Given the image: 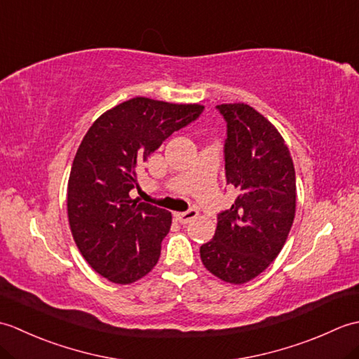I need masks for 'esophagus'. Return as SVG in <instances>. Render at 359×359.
<instances>
[{"label": "esophagus", "mask_w": 359, "mask_h": 359, "mask_svg": "<svg viewBox=\"0 0 359 359\" xmlns=\"http://www.w3.org/2000/svg\"><path fill=\"white\" fill-rule=\"evenodd\" d=\"M197 215H199V212H197V210L191 208V210H188L185 212H174V217H175V220H177L179 224L185 225L188 222H191L193 219H196Z\"/></svg>", "instance_id": "obj_1"}]
</instances>
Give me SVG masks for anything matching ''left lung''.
Returning a JSON list of instances; mask_svg holds the SVG:
<instances>
[{
    "instance_id": "8db88e82",
    "label": "left lung",
    "mask_w": 359,
    "mask_h": 359,
    "mask_svg": "<svg viewBox=\"0 0 359 359\" xmlns=\"http://www.w3.org/2000/svg\"><path fill=\"white\" fill-rule=\"evenodd\" d=\"M217 109L226 121V184L239 196L217 216L201 259L216 278L241 285L259 276L284 247L296 212V175L284 139L262 114L245 103Z\"/></svg>"
}]
</instances>
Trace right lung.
Returning a JSON list of instances; mask_svg holds the SVG:
<instances>
[{
  "instance_id": "1",
  "label": "right lung",
  "mask_w": 359,
  "mask_h": 359,
  "mask_svg": "<svg viewBox=\"0 0 359 359\" xmlns=\"http://www.w3.org/2000/svg\"><path fill=\"white\" fill-rule=\"evenodd\" d=\"M202 104L135 97L103 112L83 137L67 182V217L81 256L114 284L126 285L154 269L171 212L131 199L143 162Z\"/></svg>"
}]
</instances>
